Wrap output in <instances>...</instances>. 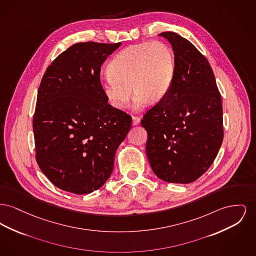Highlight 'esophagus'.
I'll return each mask as SVG.
<instances>
[{
    "mask_svg": "<svg viewBox=\"0 0 256 256\" xmlns=\"http://www.w3.org/2000/svg\"><path fill=\"white\" fill-rule=\"evenodd\" d=\"M140 122V118L138 116H132V124L136 126Z\"/></svg>",
    "mask_w": 256,
    "mask_h": 256,
    "instance_id": "esophagus-1",
    "label": "esophagus"
}]
</instances>
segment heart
<instances>
[{"label": "heart", "instance_id": "b5f03b06", "mask_svg": "<svg viewBox=\"0 0 256 256\" xmlns=\"http://www.w3.org/2000/svg\"><path fill=\"white\" fill-rule=\"evenodd\" d=\"M108 70L100 79V87L109 104L124 108L132 89L134 106L139 110L149 102L156 104L166 98L174 79L175 55L164 42H142L119 52L110 62Z\"/></svg>", "mask_w": 256, "mask_h": 256}]
</instances>
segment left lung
I'll list each match as a JSON object with an SVG mask.
<instances>
[{"mask_svg":"<svg viewBox=\"0 0 256 256\" xmlns=\"http://www.w3.org/2000/svg\"><path fill=\"white\" fill-rule=\"evenodd\" d=\"M175 55V74L166 98L141 120L146 152L162 180L190 184L214 162L224 140L222 102L208 60L190 42L164 32Z\"/></svg>","mask_w":256,"mask_h":256,"instance_id":"left-lung-1","label":"left lung"}]
</instances>
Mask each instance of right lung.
<instances>
[{
    "instance_id": "add662e5",
    "label": "right lung",
    "mask_w": 256,
    "mask_h": 256,
    "mask_svg": "<svg viewBox=\"0 0 256 256\" xmlns=\"http://www.w3.org/2000/svg\"><path fill=\"white\" fill-rule=\"evenodd\" d=\"M122 44H76L42 76L32 117L36 160L57 188L87 194L110 177L132 117L107 104L100 68Z\"/></svg>"
}]
</instances>
